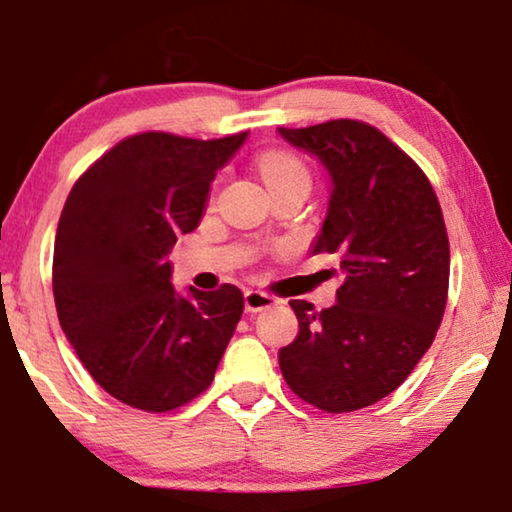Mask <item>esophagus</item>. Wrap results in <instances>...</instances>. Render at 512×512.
Returning a JSON list of instances; mask_svg holds the SVG:
<instances>
[{
  "instance_id": "obj_1",
  "label": "esophagus",
  "mask_w": 512,
  "mask_h": 512,
  "mask_svg": "<svg viewBox=\"0 0 512 512\" xmlns=\"http://www.w3.org/2000/svg\"><path fill=\"white\" fill-rule=\"evenodd\" d=\"M276 297L262 290H245V312H264V309L274 307Z\"/></svg>"
}]
</instances>
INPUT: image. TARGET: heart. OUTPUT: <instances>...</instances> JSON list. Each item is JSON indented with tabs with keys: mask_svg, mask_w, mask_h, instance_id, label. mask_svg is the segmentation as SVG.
I'll return each mask as SVG.
<instances>
[{
	"mask_svg": "<svg viewBox=\"0 0 512 512\" xmlns=\"http://www.w3.org/2000/svg\"><path fill=\"white\" fill-rule=\"evenodd\" d=\"M264 181L269 184V189L274 191L278 186L293 184V181H302L309 184V170L300 158L288 151H267L257 160Z\"/></svg>",
	"mask_w": 512,
	"mask_h": 512,
	"instance_id": "1",
	"label": "heart"
}]
</instances>
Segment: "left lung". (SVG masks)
I'll return each instance as SVG.
<instances>
[{"label": "left lung", "instance_id": "obj_1", "mask_svg": "<svg viewBox=\"0 0 512 512\" xmlns=\"http://www.w3.org/2000/svg\"><path fill=\"white\" fill-rule=\"evenodd\" d=\"M278 134L331 177L312 255L335 252L345 271L333 307L314 312L312 302L290 300L300 333L278 352V366L316 409H364L409 378L442 323L451 262L442 208L425 172L366 122Z\"/></svg>", "mask_w": 512, "mask_h": 512}]
</instances>
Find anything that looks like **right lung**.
Segmentation results:
<instances>
[{"label":"right lung","instance_id":"add662e5","mask_svg":"<svg viewBox=\"0 0 512 512\" xmlns=\"http://www.w3.org/2000/svg\"><path fill=\"white\" fill-rule=\"evenodd\" d=\"M248 132L122 139L75 181L54 243V300L63 333L89 375L134 409L165 413L215 380L243 293L231 283L174 290L167 260L200 222L217 170Z\"/></svg>","mask_w":512,"mask_h":512}]
</instances>
